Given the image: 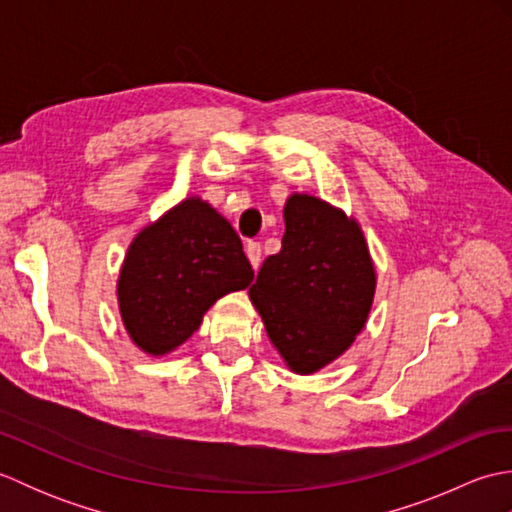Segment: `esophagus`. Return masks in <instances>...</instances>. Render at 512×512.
Returning <instances> with one entry per match:
<instances>
[{
  "instance_id": "esophagus-1",
  "label": "esophagus",
  "mask_w": 512,
  "mask_h": 512,
  "mask_svg": "<svg viewBox=\"0 0 512 512\" xmlns=\"http://www.w3.org/2000/svg\"><path fill=\"white\" fill-rule=\"evenodd\" d=\"M246 255L250 259V266L257 270L259 264H262V244H259V242H248L246 244Z\"/></svg>"
}]
</instances>
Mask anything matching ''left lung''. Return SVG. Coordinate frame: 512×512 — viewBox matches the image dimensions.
Here are the masks:
<instances>
[{
    "instance_id": "1",
    "label": "left lung",
    "mask_w": 512,
    "mask_h": 512,
    "mask_svg": "<svg viewBox=\"0 0 512 512\" xmlns=\"http://www.w3.org/2000/svg\"><path fill=\"white\" fill-rule=\"evenodd\" d=\"M281 250L259 268L248 295L290 369L312 374L363 330L376 275L356 222L312 195L284 209Z\"/></svg>"
}]
</instances>
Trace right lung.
<instances>
[{
    "mask_svg": "<svg viewBox=\"0 0 512 512\" xmlns=\"http://www.w3.org/2000/svg\"><path fill=\"white\" fill-rule=\"evenodd\" d=\"M253 277L233 226L206 202L184 200L127 250L118 279L123 323L140 350L167 354L200 328L217 299Z\"/></svg>",
    "mask_w": 512,
    "mask_h": 512,
    "instance_id": "obj_1",
    "label": "right lung"
}]
</instances>
